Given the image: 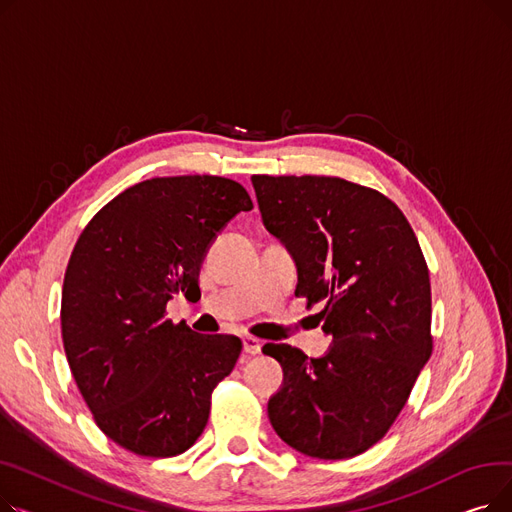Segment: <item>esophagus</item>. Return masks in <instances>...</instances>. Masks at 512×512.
I'll return each mask as SVG.
<instances>
[{
	"label": "esophagus",
	"mask_w": 512,
	"mask_h": 512,
	"mask_svg": "<svg viewBox=\"0 0 512 512\" xmlns=\"http://www.w3.org/2000/svg\"><path fill=\"white\" fill-rule=\"evenodd\" d=\"M242 346H245V353H247V355H257V353H261L263 342H261L259 338L245 336V338H242Z\"/></svg>",
	"instance_id": "34e87169"
}]
</instances>
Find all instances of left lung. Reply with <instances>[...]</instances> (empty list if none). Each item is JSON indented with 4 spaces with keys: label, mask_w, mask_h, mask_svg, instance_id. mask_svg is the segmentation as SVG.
<instances>
[{
    "label": "left lung",
    "mask_w": 512,
    "mask_h": 512,
    "mask_svg": "<svg viewBox=\"0 0 512 512\" xmlns=\"http://www.w3.org/2000/svg\"><path fill=\"white\" fill-rule=\"evenodd\" d=\"M265 230L297 263V290L326 301L332 344L309 359L265 344L284 371L267 402L276 434L313 459H351L394 423L432 355V288L411 224L382 193L332 176H253Z\"/></svg>",
    "instance_id": "obj_1"
}]
</instances>
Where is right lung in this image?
<instances>
[{
  "label": "right lung",
  "instance_id": "add662e5",
  "mask_svg": "<svg viewBox=\"0 0 512 512\" xmlns=\"http://www.w3.org/2000/svg\"><path fill=\"white\" fill-rule=\"evenodd\" d=\"M249 193L220 176L134 184L80 234L62 290L74 382L101 432L141 456H176L207 425L211 392L242 342L172 324V294L199 292L203 259Z\"/></svg>",
  "mask_w": 512,
  "mask_h": 512
}]
</instances>
